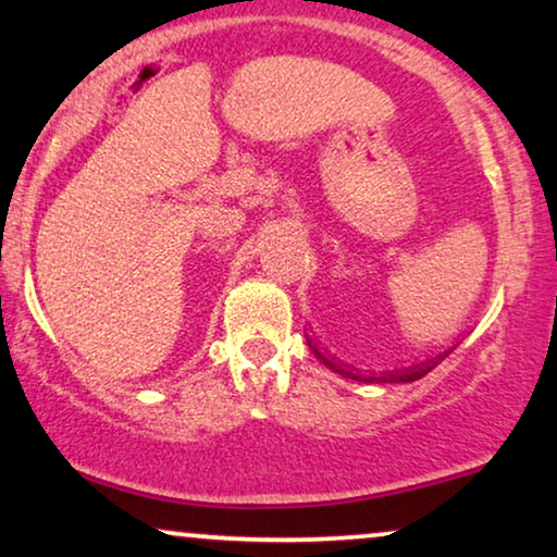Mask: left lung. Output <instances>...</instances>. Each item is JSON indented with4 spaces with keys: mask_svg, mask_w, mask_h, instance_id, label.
<instances>
[{
    "mask_svg": "<svg viewBox=\"0 0 557 557\" xmlns=\"http://www.w3.org/2000/svg\"><path fill=\"white\" fill-rule=\"evenodd\" d=\"M308 346H310V351H313L318 359L323 361L325 367L329 369H333V372H338V374H346V376H351V372H344V369H338L336 364H331L329 359H325V356L318 351V348L310 344L308 341ZM448 356V351H443V354H438V356H433V359H428V361H420V364H414V367H410V369H403V372H387L384 376H380V382H414V380H420V376H425L428 372H433L435 367L441 364L443 359H446ZM351 380H359V376H351ZM369 380H374V376H369ZM367 382V380H364Z\"/></svg>",
    "mask_w": 557,
    "mask_h": 557,
    "instance_id": "8db88e82",
    "label": "left lung"
}]
</instances>
